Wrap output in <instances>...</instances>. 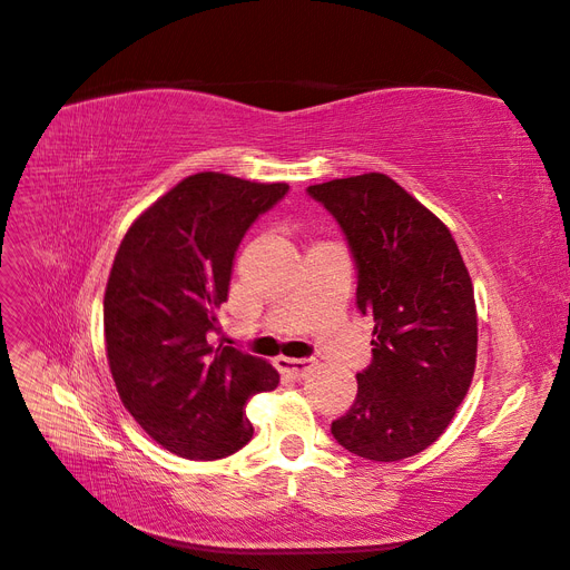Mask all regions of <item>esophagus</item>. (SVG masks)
Wrapping results in <instances>:
<instances>
[{"label":"esophagus","mask_w":570,"mask_h":570,"mask_svg":"<svg viewBox=\"0 0 570 570\" xmlns=\"http://www.w3.org/2000/svg\"><path fill=\"white\" fill-rule=\"evenodd\" d=\"M275 366H278L285 375L295 377V381H304V377L316 368V361L314 358H287V356H281L278 361H275Z\"/></svg>","instance_id":"obj_1"}]
</instances>
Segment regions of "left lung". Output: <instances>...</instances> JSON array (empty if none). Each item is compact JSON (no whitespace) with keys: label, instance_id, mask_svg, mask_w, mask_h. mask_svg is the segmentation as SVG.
<instances>
[{"label":"left lung","instance_id":"8db88e82","mask_svg":"<svg viewBox=\"0 0 570 570\" xmlns=\"http://www.w3.org/2000/svg\"><path fill=\"white\" fill-rule=\"evenodd\" d=\"M347 237L356 306L373 316V358L333 421L344 450L371 461L423 452L454 419L478 354L473 283L450 228L383 174L306 187Z\"/></svg>","mask_w":570,"mask_h":570}]
</instances>
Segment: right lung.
Here are the masks:
<instances>
[{
    "label": "right lung",
    "mask_w": 570,
    "mask_h": 570,
    "mask_svg": "<svg viewBox=\"0 0 570 570\" xmlns=\"http://www.w3.org/2000/svg\"><path fill=\"white\" fill-rule=\"evenodd\" d=\"M285 183L195 174L154 202L120 243L105 292L107 358L120 402L183 459L230 456L252 440L245 404L275 390L264 358L209 342L235 252Z\"/></svg>",
    "instance_id": "1"
}]
</instances>
